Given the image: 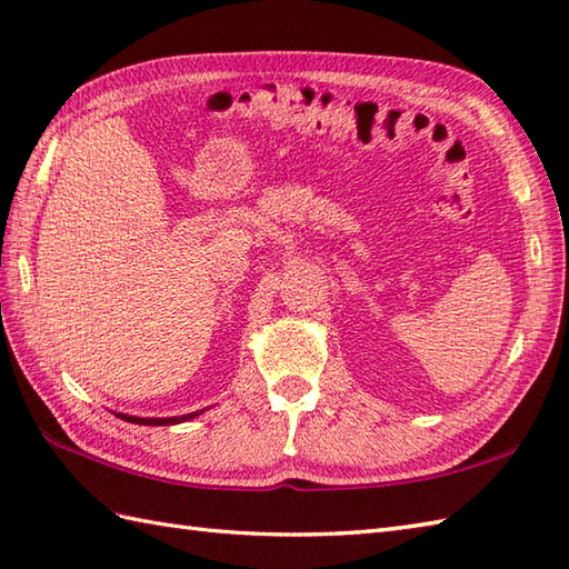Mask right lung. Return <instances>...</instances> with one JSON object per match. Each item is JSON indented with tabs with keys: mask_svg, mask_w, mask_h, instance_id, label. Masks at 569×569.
<instances>
[{
	"mask_svg": "<svg viewBox=\"0 0 569 569\" xmlns=\"http://www.w3.org/2000/svg\"><path fill=\"white\" fill-rule=\"evenodd\" d=\"M202 410H196V413H188V416H176V418H137V416H127V413H117L122 420H129V422H137V426H176V422H183V420H190L200 416Z\"/></svg>",
	"mask_w": 569,
	"mask_h": 569,
	"instance_id": "right-lung-1",
	"label": "right lung"
}]
</instances>
